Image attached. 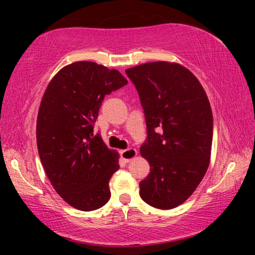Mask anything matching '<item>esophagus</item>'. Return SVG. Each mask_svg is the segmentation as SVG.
Here are the masks:
<instances>
[{
	"instance_id": "esophagus-1",
	"label": "esophagus",
	"mask_w": 255,
	"mask_h": 255,
	"mask_svg": "<svg viewBox=\"0 0 255 255\" xmlns=\"http://www.w3.org/2000/svg\"><path fill=\"white\" fill-rule=\"evenodd\" d=\"M128 146H122V149H128Z\"/></svg>"
}]
</instances>
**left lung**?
Segmentation results:
<instances>
[{
    "mask_svg": "<svg viewBox=\"0 0 255 255\" xmlns=\"http://www.w3.org/2000/svg\"><path fill=\"white\" fill-rule=\"evenodd\" d=\"M127 83L116 69L76 61L54 75L41 99L36 130L41 165L54 190L78 210H96L110 200L120 154L93 124L104 97Z\"/></svg>",
    "mask_w": 255,
    "mask_h": 255,
    "instance_id": "1",
    "label": "left lung"
}]
</instances>
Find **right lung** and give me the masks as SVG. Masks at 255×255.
Listing matches in <instances>:
<instances>
[{
    "instance_id": "obj_1",
    "label": "right lung",
    "mask_w": 255,
    "mask_h": 255,
    "mask_svg": "<svg viewBox=\"0 0 255 255\" xmlns=\"http://www.w3.org/2000/svg\"><path fill=\"white\" fill-rule=\"evenodd\" d=\"M144 109L147 140L140 154L149 174L139 183L142 201L173 209L189 198L207 173L212 113L203 87L179 64L146 62L125 71Z\"/></svg>"
}]
</instances>
